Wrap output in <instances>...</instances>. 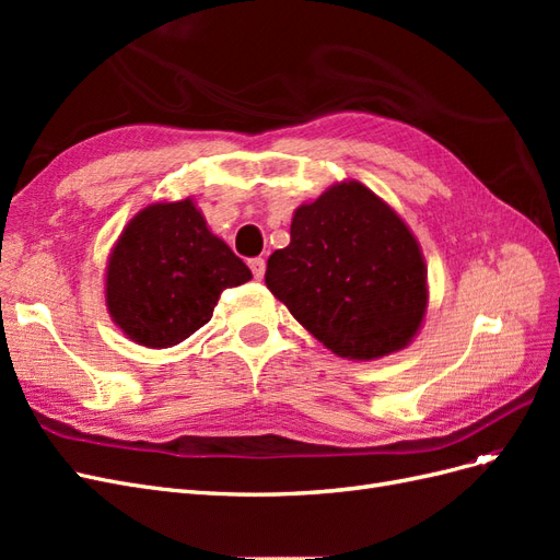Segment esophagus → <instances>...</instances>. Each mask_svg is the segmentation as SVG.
<instances>
[{
	"mask_svg": "<svg viewBox=\"0 0 560 560\" xmlns=\"http://www.w3.org/2000/svg\"><path fill=\"white\" fill-rule=\"evenodd\" d=\"M249 268H252L254 278L261 280V278H264V273H266V261H264L261 257H257V259H252V261H249Z\"/></svg>",
	"mask_w": 560,
	"mask_h": 560,
	"instance_id": "obj_1",
	"label": "esophagus"
}]
</instances>
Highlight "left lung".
<instances>
[{"label":"left lung","instance_id":"left-lung-1","mask_svg":"<svg viewBox=\"0 0 560 560\" xmlns=\"http://www.w3.org/2000/svg\"><path fill=\"white\" fill-rule=\"evenodd\" d=\"M290 245L268 257L266 287L299 325L346 360L409 346L428 313V266L404 219L358 179L301 202Z\"/></svg>","mask_w":560,"mask_h":560}]
</instances>
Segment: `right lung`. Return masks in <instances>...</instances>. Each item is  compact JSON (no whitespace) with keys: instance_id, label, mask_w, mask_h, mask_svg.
Masks as SVG:
<instances>
[{"instance_id":"obj_1","label":"right lung","mask_w":560,"mask_h":560,"mask_svg":"<svg viewBox=\"0 0 560 560\" xmlns=\"http://www.w3.org/2000/svg\"><path fill=\"white\" fill-rule=\"evenodd\" d=\"M247 280L252 270L210 231L194 198L156 200L114 243L105 303L132 343L163 350L208 325L219 294Z\"/></svg>"}]
</instances>
